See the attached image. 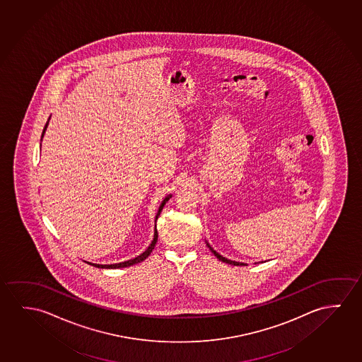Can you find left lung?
<instances>
[{"label":"left lung","instance_id":"left-lung-1","mask_svg":"<svg viewBox=\"0 0 362 362\" xmlns=\"http://www.w3.org/2000/svg\"><path fill=\"white\" fill-rule=\"evenodd\" d=\"M206 245H208V247H209V250H211V252H213V255H214V256L217 257V258H218V259H219V261L224 262V263H228V264H233V266H245V263H242V262H235V261H230V259H227V258H226V257L221 256V255H219V253H218V252H216V250H213V248H211V245H208V243H206Z\"/></svg>","mask_w":362,"mask_h":362}]
</instances>
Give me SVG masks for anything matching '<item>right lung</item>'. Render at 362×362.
I'll return each mask as SVG.
<instances>
[{"label":"right lung","instance_id":"1","mask_svg":"<svg viewBox=\"0 0 362 362\" xmlns=\"http://www.w3.org/2000/svg\"><path fill=\"white\" fill-rule=\"evenodd\" d=\"M49 119H50V117H49ZM47 124H49V120H47V122H46L44 130H42L41 140H42V138H44V134L45 132H46V128H47ZM170 198H172V195L169 194L168 197H165V199H164V201L161 202L160 206H159V211H158V213H156V219H158V217L160 216L161 211H163V206H164V204H165V203H167V202L169 201ZM156 240H158V230H156H156H154V240H153V242H151V245L146 248V250L143 252L140 256L135 257V258H133V259H129V261L115 263V264H95V263H89V264H91V266H95V267L98 268H124L129 267V266H133V264H136V263H140V262L144 261V259H146V258L149 257V255H151V252H153V250H154V247H156Z\"/></svg>","mask_w":362,"mask_h":362}]
</instances>
